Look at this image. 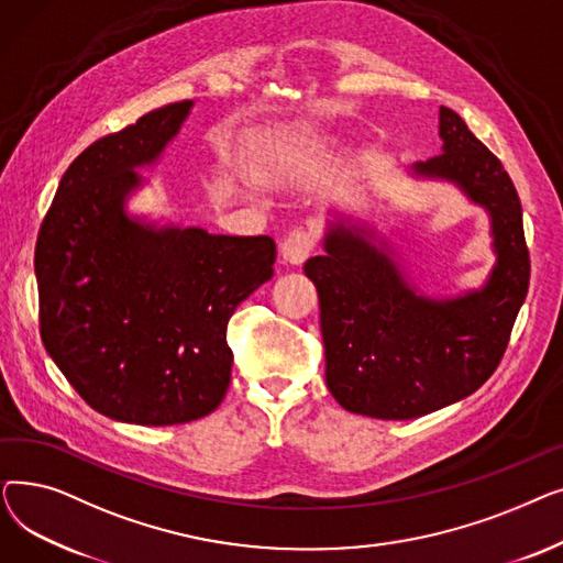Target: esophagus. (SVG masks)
<instances>
[{
	"mask_svg": "<svg viewBox=\"0 0 563 563\" xmlns=\"http://www.w3.org/2000/svg\"><path fill=\"white\" fill-rule=\"evenodd\" d=\"M314 251V236L308 230H294L287 234V240L280 246L283 260L289 264H303Z\"/></svg>",
	"mask_w": 563,
	"mask_h": 563,
	"instance_id": "esophagus-1",
	"label": "esophagus"
}]
</instances>
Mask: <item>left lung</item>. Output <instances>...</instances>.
Listing matches in <instances>:
<instances>
[{"label":"left lung","mask_w":563,"mask_h":563,"mask_svg":"<svg viewBox=\"0 0 563 563\" xmlns=\"http://www.w3.org/2000/svg\"><path fill=\"white\" fill-rule=\"evenodd\" d=\"M442 153L412 164L418 177L454 183L486 207L497 264L482 289L435 301L418 297L374 232L331 223L306 276L319 294L327 386L338 404L378 420H412L482 388L505 356L529 287L522 207L509 173L440 107Z\"/></svg>","instance_id":"left-lung-1"}]
</instances>
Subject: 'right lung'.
<instances>
[{"label":"right lung","instance_id":"add662e5","mask_svg":"<svg viewBox=\"0 0 563 563\" xmlns=\"http://www.w3.org/2000/svg\"><path fill=\"white\" fill-rule=\"evenodd\" d=\"M191 100L141 115L68 166L41 223V338L79 397L102 416L145 427L185 424L223 401L228 321L274 276L272 236L155 228L125 214L180 132Z\"/></svg>","mask_w":563,"mask_h":563}]
</instances>
